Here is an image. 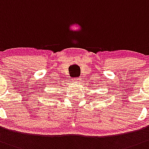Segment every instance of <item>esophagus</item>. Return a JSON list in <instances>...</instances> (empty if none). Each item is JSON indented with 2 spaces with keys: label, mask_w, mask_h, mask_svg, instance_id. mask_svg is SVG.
<instances>
[{
  "label": "esophagus",
  "mask_w": 149,
  "mask_h": 149,
  "mask_svg": "<svg viewBox=\"0 0 149 149\" xmlns=\"http://www.w3.org/2000/svg\"><path fill=\"white\" fill-rule=\"evenodd\" d=\"M75 81H76V82H79V81H80L79 77H77V79H75Z\"/></svg>",
  "instance_id": "esophagus-1"
}]
</instances>
